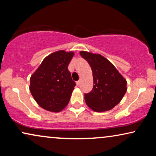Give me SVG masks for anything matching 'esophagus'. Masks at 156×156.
<instances>
[{
	"label": "esophagus",
	"instance_id": "esophagus-1",
	"mask_svg": "<svg viewBox=\"0 0 156 156\" xmlns=\"http://www.w3.org/2000/svg\"><path fill=\"white\" fill-rule=\"evenodd\" d=\"M76 84H77L78 86H80V80H79V81H77V82H76Z\"/></svg>",
	"mask_w": 156,
	"mask_h": 156
}]
</instances>
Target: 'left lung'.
<instances>
[{
  "label": "left lung",
  "mask_w": 156,
  "mask_h": 156,
  "mask_svg": "<svg viewBox=\"0 0 156 156\" xmlns=\"http://www.w3.org/2000/svg\"><path fill=\"white\" fill-rule=\"evenodd\" d=\"M80 53L88 62L93 74L92 90L84 94L87 105L96 112L112 109L126 92V80L102 55L87 51H81Z\"/></svg>",
  "instance_id": "obj_1"
}]
</instances>
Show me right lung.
<instances>
[{
	"label": "right lung",
	"instance_id": "1",
	"mask_svg": "<svg viewBox=\"0 0 156 156\" xmlns=\"http://www.w3.org/2000/svg\"><path fill=\"white\" fill-rule=\"evenodd\" d=\"M74 55L65 50L51 53L32 74L30 91L40 107L59 112L67 106L76 85L68 70Z\"/></svg>",
	"mask_w": 156,
	"mask_h": 156
}]
</instances>
